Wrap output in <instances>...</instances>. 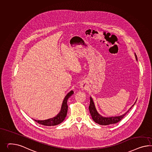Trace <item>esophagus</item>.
I'll return each instance as SVG.
<instances>
[{"mask_svg": "<svg viewBox=\"0 0 152 152\" xmlns=\"http://www.w3.org/2000/svg\"><path fill=\"white\" fill-rule=\"evenodd\" d=\"M80 87H81V88H85V87H86V86H85V85L83 83H80Z\"/></svg>", "mask_w": 152, "mask_h": 152, "instance_id": "esophagus-1", "label": "esophagus"}]
</instances>
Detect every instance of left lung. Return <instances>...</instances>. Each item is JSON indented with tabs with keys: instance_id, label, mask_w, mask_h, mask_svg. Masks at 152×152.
<instances>
[{
	"instance_id": "obj_1",
	"label": "left lung",
	"mask_w": 152,
	"mask_h": 152,
	"mask_svg": "<svg viewBox=\"0 0 152 152\" xmlns=\"http://www.w3.org/2000/svg\"><path fill=\"white\" fill-rule=\"evenodd\" d=\"M135 58L137 61V56L135 55ZM135 103L133 104V105L132 106V107L128 110L124 114L119 115V116H115V117H103L101 115H99L98 112L96 110V108L94 106V102L93 101V99L92 97H90V104L89 106V111L90 112L91 117L92 118V119L94 121V122L96 123H98L100 125H109V124H115V123H117L123 119L124 117L127 114L131 109L132 107L135 104Z\"/></svg>"
}]
</instances>
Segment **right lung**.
I'll return each instance as SVG.
<instances>
[{
    "label": "right lung",
    "instance_id": "add662e5",
    "mask_svg": "<svg viewBox=\"0 0 152 152\" xmlns=\"http://www.w3.org/2000/svg\"><path fill=\"white\" fill-rule=\"evenodd\" d=\"M73 94H74V91H71L70 92H69L67 94H66L65 97L64 98V99L63 101L62 104L61 110L58 113V115H56L55 117H54L53 118L46 119V120H42V121L33 119L35 121H36L37 123H39L42 125H44V126H56V125L59 124L60 123H62L63 122V121L65 118L66 115H67V110H68V106H67V100L70 96Z\"/></svg>",
    "mask_w": 152,
    "mask_h": 152
}]
</instances>
